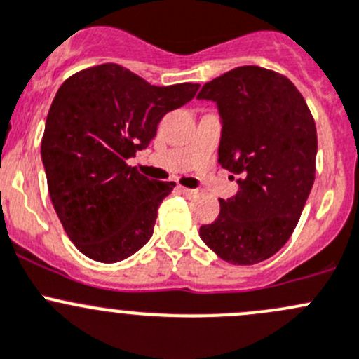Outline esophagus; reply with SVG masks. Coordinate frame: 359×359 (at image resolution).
<instances>
[{
	"label": "esophagus",
	"instance_id": "esophagus-1",
	"mask_svg": "<svg viewBox=\"0 0 359 359\" xmlns=\"http://www.w3.org/2000/svg\"><path fill=\"white\" fill-rule=\"evenodd\" d=\"M179 191L184 194V196H187V198H193V196H196V194H198L196 189H189V187H184V186H179Z\"/></svg>",
	"mask_w": 359,
	"mask_h": 359
}]
</instances>
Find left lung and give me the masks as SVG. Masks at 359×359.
I'll return each mask as SVG.
<instances>
[{
	"instance_id": "left-lung-1",
	"label": "left lung",
	"mask_w": 359,
	"mask_h": 359,
	"mask_svg": "<svg viewBox=\"0 0 359 359\" xmlns=\"http://www.w3.org/2000/svg\"><path fill=\"white\" fill-rule=\"evenodd\" d=\"M198 99L217 102L222 118L219 163L243 177L234 198L200 227L206 247L234 266L278 252L300 219L316 175L314 118L287 76L236 67L205 83Z\"/></svg>"
}]
</instances>
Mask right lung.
<instances>
[{
	"mask_svg": "<svg viewBox=\"0 0 359 359\" xmlns=\"http://www.w3.org/2000/svg\"><path fill=\"white\" fill-rule=\"evenodd\" d=\"M198 88L154 86L118 64L83 69L60 85L46 116L41 159L53 208L86 257L119 262L153 236L159 205L175 184L149 180L126 161Z\"/></svg>",
	"mask_w": 359,
	"mask_h": 359,
	"instance_id": "1",
	"label": "right lung"
}]
</instances>
